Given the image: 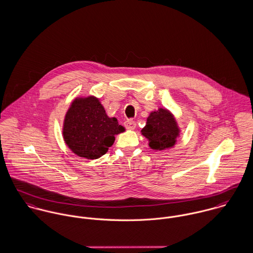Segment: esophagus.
Returning a JSON list of instances; mask_svg holds the SVG:
<instances>
[{"instance_id":"34e87169","label":"esophagus","mask_w":253,"mask_h":253,"mask_svg":"<svg viewBox=\"0 0 253 253\" xmlns=\"http://www.w3.org/2000/svg\"><path fill=\"white\" fill-rule=\"evenodd\" d=\"M125 126L127 128V129H134L136 127V123L133 121V120H127L125 122Z\"/></svg>"}]
</instances>
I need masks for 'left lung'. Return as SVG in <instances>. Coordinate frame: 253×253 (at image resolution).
I'll return each instance as SVG.
<instances>
[{"instance_id":"left-lung-1","label":"left lung","mask_w":253,"mask_h":253,"mask_svg":"<svg viewBox=\"0 0 253 253\" xmlns=\"http://www.w3.org/2000/svg\"><path fill=\"white\" fill-rule=\"evenodd\" d=\"M179 131L173 115L163 108L150 114L146 126L141 130L149 140V146L154 150H165L173 147L179 136Z\"/></svg>"}]
</instances>
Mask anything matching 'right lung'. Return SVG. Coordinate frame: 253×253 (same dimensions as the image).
Returning a JSON list of instances; mask_svg holds the SVG:
<instances>
[{
    "mask_svg": "<svg viewBox=\"0 0 253 253\" xmlns=\"http://www.w3.org/2000/svg\"><path fill=\"white\" fill-rule=\"evenodd\" d=\"M125 131L116 118H109L94 96L76 98L68 109L63 124V138L73 153L88 160L107 153L115 135Z\"/></svg>",
    "mask_w": 253,
    "mask_h": 253,
    "instance_id": "obj_1",
    "label": "right lung"
}]
</instances>
